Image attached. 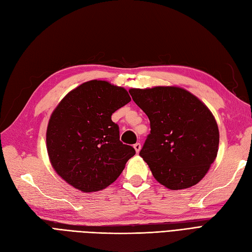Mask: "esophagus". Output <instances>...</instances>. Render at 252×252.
I'll use <instances>...</instances> for the list:
<instances>
[{"mask_svg":"<svg viewBox=\"0 0 252 252\" xmlns=\"http://www.w3.org/2000/svg\"><path fill=\"white\" fill-rule=\"evenodd\" d=\"M133 147H134V149H135V152L137 153H139L140 151H141V143H135V144L133 145Z\"/></svg>","mask_w":252,"mask_h":252,"instance_id":"1","label":"esophagus"}]
</instances>
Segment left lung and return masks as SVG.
Returning a JSON list of instances; mask_svg holds the SVG:
<instances>
[{"mask_svg": "<svg viewBox=\"0 0 252 252\" xmlns=\"http://www.w3.org/2000/svg\"><path fill=\"white\" fill-rule=\"evenodd\" d=\"M151 122L140 156L155 179L171 189L197 185L214 162L220 131L209 108L179 87L129 90Z\"/></svg>", "mask_w": 252, "mask_h": 252, "instance_id": "1", "label": "left lung"}]
</instances>
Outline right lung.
Segmentation results:
<instances>
[{
  "instance_id": "add662e5",
  "label": "right lung",
  "mask_w": 252,
  "mask_h": 252,
  "mask_svg": "<svg viewBox=\"0 0 252 252\" xmlns=\"http://www.w3.org/2000/svg\"><path fill=\"white\" fill-rule=\"evenodd\" d=\"M131 100L122 87L90 80L67 93L53 111L46 148L55 172L80 191H100L118 179L134 156L120 141L113 112Z\"/></svg>"
}]
</instances>
